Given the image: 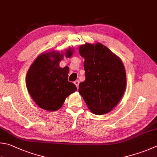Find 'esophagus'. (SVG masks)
I'll use <instances>...</instances> for the list:
<instances>
[{"label":"esophagus","instance_id":"esophagus-1","mask_svg":"<svg viewBox=\"0 0 157 157\" xmlns=\"http://www.w3.org/2000/svg\"><path fill=\"white\" fill-rule=\"evenodd\" d=\"M74 83L75 84V85L76 86V87L78 88V85H79V81H75V82H74Z\"/></svg>","mask_w":157,"mask_h":157}]
</instances>
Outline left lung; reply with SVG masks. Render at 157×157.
<instances>
[{"label": "left lung", "instance_id": "8db88e82", "mask_svg": "<svg viewBox=\"0 0 157 157\" xmlns=\"http://www.w3.org/2000/svg\"><path fill=\"white\" fill-rule=\"evenodd\" d=\"M78 51L85 59V80L79 84L78 92L94 114L107 113L120 101L126 90L122 61L99 42L80 46Z\"/></svg>", "mask_w": 157, "mask_h": 157}]
</instances>
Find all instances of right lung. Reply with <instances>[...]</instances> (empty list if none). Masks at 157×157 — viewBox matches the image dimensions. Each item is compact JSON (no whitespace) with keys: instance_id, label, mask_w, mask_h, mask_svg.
Segmentation results:
<instances>
[{"instance_id":"add662e5","label":"right lung","mask_w":157,"mask_h":157,"mask_svg":"<svg viewBox=\"0 0 157 157\" xmlns=\"http://www.w3.org/2000/svg\"><path fill=\"white\" fill-rule=\"evenodd\" d=\"M69 48L66 57L73 54ZM63 53L55 51L42 53L29 67L26 85L29 94L36 105L44 110L55 111L59 109L66 98L77 90L76 85L68 81L69 67H59Z\"/></svg>"}]
</instances>
